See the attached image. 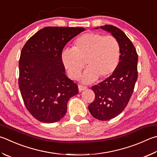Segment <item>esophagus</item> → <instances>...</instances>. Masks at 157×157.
<instances>
[{
	"instance_id": "34e87169",
	"label": "esophagus",
	"mask_w": 157,
	"mask_h": 157,
	"mask_svg": "<svg viewBox=\"0 0 157 157\" xmlns=\"http://www.w3.org/2000/svg\"><path fill=\"white\" fill-rule=\"evenodd\" d=\"M78 89H79V92H81V91L84 90V89H86V86H82V85H79V86H78Z\"/></svg>"
}]
</instances>
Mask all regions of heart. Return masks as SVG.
I'll list each match as a JSON object with an SVG mask.
<instances>
[{"mask_svg": "<svg viewBox=\"0 0 157 157\" xmlns=\"http://www.w3.org/2000/svg\"><path fill=\"white\" fill-rule=\"evenodd\" d=\"M120 44L113 36H105L95 32H88L77 38L73 49L62 53V62L70 78H78L84 63L88 69L80 79L89 84L98 78L104 79L115 72L120 58Z\"/></svg>", "mask_w": 157, "mask_h": 157, "instance_id": "b5f03b06", "label": "heart"}]
</instances>
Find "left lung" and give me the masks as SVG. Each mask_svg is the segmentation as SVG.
I'll list each match as a JSON object with an SVG mask.
<instances>
[{"label": "left lung", "mask_w": 157, "mask_h": 157, "mask_svg": "<svg viewBox=\"0 0 157 157\" xmlns=\"http://www.w3.org/2000/svg\"><path fill=\"white\" fill-rule=\"evenodd\" d=\"M100 28L111 33L118 40L121 49L115 72L103 82L91 87L95 98L88 106V110L97 119L107 121L124 110L132 95L138 77V55L132 42L120 29L110 25Z\"/></svg>", "instance_id": "1"}]
</instances>
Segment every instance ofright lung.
<instances>
[{"label":"right lung","instance_id":"right-lung-1","mask_svg":"<svg viewBox=\"0 0 157 157\" xmlns=\"http://www.w3.org/2000/svg\"><path fill=\"white\" fill-rule=\"evenodd\" d=\"M85 29L47 27L39 30L22 47L18 85L24 104L34 118L54 123L67 113L69 99L78 86L65 74L62 52L65 45Z\"/></svg>","mask_w":157,"mask_h":157}]
</instances>
